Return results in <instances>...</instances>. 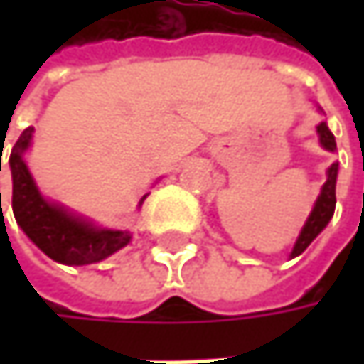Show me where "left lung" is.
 Instances as JSON below:
<instances>
[{"label":"left lung","instance_id":"1","mask_svg":"<svg viewBox=\"0 0 364 364\" xmlns=\"http://www.w3.org/2000/svg\"><path fill=\"white\" fill-rule=\"evenodd\" d=\"M318 134H321V143L325 145V149L335 151V136L331 134V130H328L325 122L318 124ZM335 181H337V164H331L327 173V183L323 185V191H321V196H318V200L314 204V210H312L310 219L306 221L291 257H297V255L304 253L310 247V242L327 228V223L331 221L333 213H335Z\"/></svg>","mask_w":364,"mask_h":364}]
</instances>
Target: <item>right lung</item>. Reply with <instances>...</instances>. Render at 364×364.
Listing matches in <instances>:
<instances>
[{
    "instance_id": "1",
    "label": "right lung",
    "mask_w": 364,
    "mask_h": 364,
    "mask_svg": "<svg viewBox=\"0 0 364 364\" xmlns=\"http://www.w3.org/2000/svg\"><path fill=\"white\" fill-rule=\"evenodd\" d=\"M31 136H33V126L23 130L8 160L10 171H12V210L23 232L50 259L65 263V265L97 263L115 251H119L122 247H126L130 242V232L99 230L69 215L65 208L54 206L41 198L36 183L31 179V173L23 160V154L29 147Z\"/></svg>"
}]
</instances>
